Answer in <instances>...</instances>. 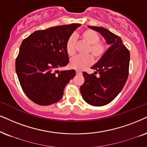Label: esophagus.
Here are the masks:
<instances>
[{
  "label": "esophagus",
  "instance_id": "34e87169",
  "mask_svg": "<svg viewBox=\"0 0 147 147\" xmlns=\"http://www.w3.org/2000/svg\"><path fill=\"white\" fill-rule=\"evenodd\" d=\"M76 73H77V75H82V72H80V71H77V72H76Z\"/></svg>",
  "mask_w": 147,
  "mask_h": 147
}]
</instances>
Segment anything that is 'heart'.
I'll return each mask as SVG.
<instances>
[{"instance_id": "1", "label": "heart", "mask_w": 147, "mask_h": 147, "mask_svg": "<svg viewBox=\"0 0 147 147\" xmlns=\"http://www.w3.org/2000/svg\"><path fill=\"white\" fill-rule=\"evenodd\" d=\"M80 38L83 41L86 42L89 45L86 53L91 55L96 60H98L105 55L107 46L105 42L100 41V36L96 31L91 29H86L82 31L79 35ZM75 39L73 36H70L67 40L66 43V51L70 57L75 55ZM93 63L92 57L89 55L85 56H77L72 59L70 62V67L72 69L81 71L92 65Z\"/></svg>"}]
</instances>
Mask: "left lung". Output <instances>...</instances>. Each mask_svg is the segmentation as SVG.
Instances as JSON below:
<instances>
[{
	"mask_svg": "<svg viewBox=\"0 0 147 147\" xmlns=\"http://www.w3.org/2000/svg\"><path fill=\"white\" fill-rule=\"evenodd\" d=\"M88 28L100 33L110 47L92 69L94 74L83 72L85 82L80 87L83 100L89 105L101 107L110 103L122 90L129 74V51L121 38L103 27ZM98 73L99 75L96 77Z\"/></svg>",
	"mask_w": 147,
	"mask_h": 147,
	"instance_id": "left-lung-1",
	"label": "left lung"
}]
</instances>
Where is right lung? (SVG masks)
Instances as JSON below:
<instances>
[{
  "instance_id": "1",
  "label": "right lung",
  "mask_w": 147,
  "mask_h": 147,
  "mask_svg": "<svg viewBox=\"0 0 147 147\" xmlns=\"http://www.w3.org/2000/svg\"><path fill=\"white\" fill-rule=\"evenodd\" d=\"M79 24L37 30L22 41L16 60V70L22 90L37 105L60 101L65 86L76 75L75 70H59L69 62L66 41Z\"/></svg>"
}]
</instances>
